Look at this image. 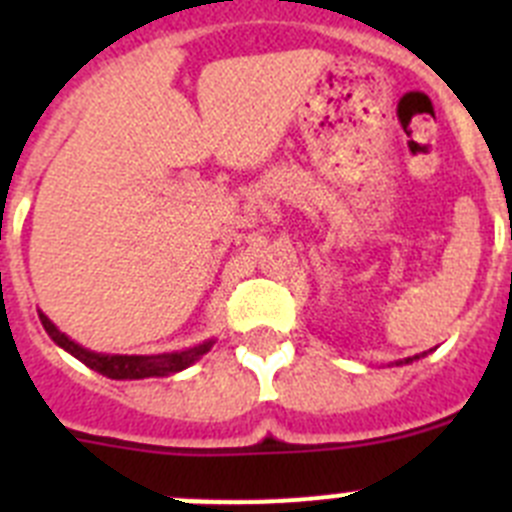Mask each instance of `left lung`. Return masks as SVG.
<instances>
[{"instance_id":"1","label":"left lung","mask_w":512,"mask_h":512,"mask_svg":"<svg viewBox=\"0 0 512 512\" xmlns=\"http://www.w3.org/2000/svg\"><path fill=\"white\" fill-rule=\"evenodd\" d=\"M413 359H420V356H413ZM413 359H405V361H400V364H410Z\"/></svg>"}]
</instances>
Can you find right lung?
Segmentation results:
<instances>
[{
	"instance_id": "right-lung-1",
	"label": "right lung",
	"mask_w": 512,
	"mask_h": 512,
	"mask_svg": "<svg viewBox=\"0 0 512 512\" xmlns=\"http://www.w3.org/2000/svg\"><path fill=\"white\" fill-rule=\"evenodd\" d=\"M40 323H43L45 333L53 338V343L69 351L71 356L87 364L94 372L104 374L110 379H146V377H169V374L182 372L187 366H192L194 361L200 359L202 354H207L215 341H205L200 346L187 348V351H174V354H156V356H122V354H97V351H89V348L79 346L76 341H71L66 333L56 328L51 320L45 318L40 312Z\"/></svg>"
}]
</instances>
